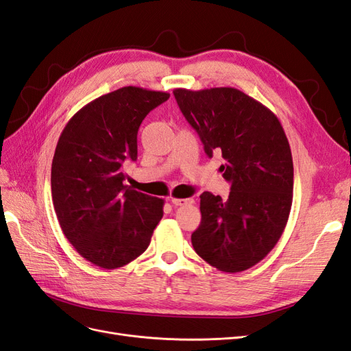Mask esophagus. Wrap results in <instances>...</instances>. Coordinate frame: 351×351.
I'll use <instances>...</instances> for the list:
<instances>
[{
    "label": "esophagus",
    "instance_id": "obj_1",
    "mask_svg": "<svg viewBox=\"0 0 351 351\" xmlns=\"http://www.w3.org/2000/svg\"><path fill=\"white\" fill-rule=\"evenodd\" d=\"M171 204H173L174 206L190 205V204H193V199H176V197H173V199H171Z\"/></svg>",
    "mask_w": 351,
    "mask_h": 351
}]
</instances>
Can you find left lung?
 Segmentation results:
<instances>
[{
	"mask_svg": "<svg viewBox=\"0 0 351 351\" xmlns=\"http://www.w3.org/2000/svg\"><path fill=\"white\" fill-rule=\"evenodd\" d=\"M189 124L209 158L221 152L231 190L227 200L200 195L202 221L192 234L199 256L224 272H241L274 249L293 202V158L271 110L234 88L174 89Z\"/></svg>",
	"mask_w": 351,
	"mask_h": 351,
	"instance_id": "8db88e82",
	"label": "left lung"
}]
</instances>
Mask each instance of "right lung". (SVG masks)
I'll return each instance as SVG.
<instances>
[{"label": "right lung", "mask_w": 351, "mask_h": 351, "mask_svg": "<svg viewBox=\"0 0 351 351\" xmlns=\"http://www.w3.org/2000/svg\"><path fill=\"white\" fill-rule=\"evenodd\" d=\"M167 92L125 86L97 98L62 130L51 168L60 227L82 256L115 269L147 249L164 200L124 184L125 161L137 159V132Z\"/></svg>", "instance_id": "right-lung-1"}]
</instances>
